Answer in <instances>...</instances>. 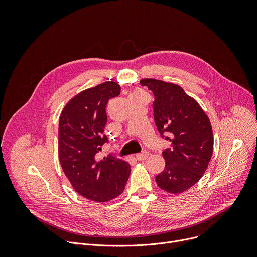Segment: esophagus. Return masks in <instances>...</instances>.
Returning <instances> with one entry per match:
<instances>
[{"label": "esophagus", "instance_id": "obj_1", "mask_svg": "<svg viewBox=\"0 0 257 257\" xmlns=\"http://www.w3.org/2000/svg\"><path fill=\"white\" fill-rule=\"evenodd\" d=\"M150 156V154L148 152H143L141 154H138L135 156V158L138 160V161H144L145 159H148Z\"/></svg>", "mask_w": 257, "mask_h": 257}]
</instances>
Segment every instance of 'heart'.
Instances as JSON below:
<instances>
[{
  "label": "heart",
  "mask_w": 257,
  "mask_h": 257,
  "mask_svg": "<svg viewBox=\"0 0 257 257\" xmlns=\"http://www.w3.org/2000/svg\"><path fill=\"white\" fill-rule=\"evenodd\" d=\"M133 94H141V92H139V91H134Z\"/></svg>",
  "instance_id": "heart-1"
}]
</instances>
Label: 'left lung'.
Wrapping results in <instances>:
<instances>
[{
    "instance_id": "1",
    "label": "left lung",
    "mask_w": 257,
    "mask_h": 257,
    "mask_svg": "<svg viewBox=\"0 0 257 257\" xmlns=\"http://www.w3.org/2000/svg\"><path fill=\"white\" fill-rule=\"evenodd\" d=\"M155 95L154 117L161 135L172 148L163 152L164 171L157 184L172 194H180L195 185L205 173L213 151V134L208 117L199 103L177 84L144 78ZM168 133L169 137H164Z\"/></svg>"
}]
</instances>
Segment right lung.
<instances>
[{"label": "right lung", "instance_id": "1", "mask_svg": "<svg viewBox=\"0 0 257 257\" xmlns=\"http://www.w3.org/2000/svg\"><path fill=\"white\" fill-rule=\"evenodd\" d=\"M121 86L106 81L85 89L67 102L59 121V160L72 187L81 196L106 202L124 191L130 165L112 156L97 161L95 155L107 141L105 106L120 94Z\"/></svg>", "mask_w": 257, "mask_h": 257}]
</instances>
